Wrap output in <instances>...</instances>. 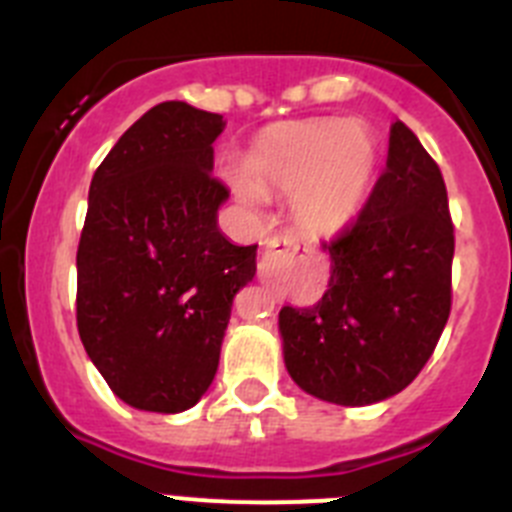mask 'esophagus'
<instances>
[{"instance_id": "1", "label": "esophagus", "mask_w": 512, "mask_h": 512, "mask_svg": "<svg viewBox=\"0 0 512 512\" xmlns=\"http://www.w3.org/2000/svg\"><path fill=\"white\" fill-rule=\"evenodd\" d=\"M297 251H300V243L292 235H274V238H269L264 256L259 261V277L264 282H271V279L277 277L279 266L292 259Z\"/></svg>"}]
</instances>
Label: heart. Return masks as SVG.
<instances>
[{
    "mask_svg": "<svg viewBox=\"0 0 512 512\" xmlns=\"http://www.w3.org/2000/svg\"><path fill=\"white\" fill-rule=\"evenodd\" d=\"M377 138L364 122L310 117L271 125L253 140L248 176H235V192L259 205L261 192L295 194L297 223L330 235L354 223L377 174Z\"/></svg>",
    "mask_w": 512,
    "mask_h": 512,
    "instance_id": "obj_1",
    "label": "heart"
}]
</instances>
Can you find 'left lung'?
Returning a JSON list of instances; mask_svg holds the SVG:
<instances>
[{
	"instance_id": "8db88e82",
	"label": "left lung",
	"mask_w": 512,
	"mask_h": 512,
	"mask_svg": "<svg viewBox=\"0 0 512 512\" xmlns=\"http://www.w3.org/2000/svg\"><path fill=\"white\" fill-rule=\"evenodd\" d=\"M323 248V300L279 312L287 372L336 405L387 400L431 359L451 312L454 261L441 169L402 120L364 210Z\"/></svg>"
}]
</instances>
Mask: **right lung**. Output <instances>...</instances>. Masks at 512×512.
<instances>
[{
    "label": "right lung",
    "mask_w": 512,
    "mask_h": 512,
    "mask_svg": "<svg viewBox=\"0 0 512 512\" xmlns=\"http://www.w3.org/2000/svg\"><path fill=\"white\" fill-rule=\"evenodd\" d=\"M223 115L161 102L92 176L76 251V325L110 390L138 410L182 413L212 384L235 292L256 246L217 230L228 187L210 174Z\"/></svg>",
    "instance_id": "right-lung-1"
}]
</instances>
